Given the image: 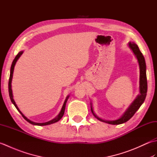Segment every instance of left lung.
I'll return each mask as SVG.
<instances>
[{"instance_id": "obj_1", "label": "left lung", "mask_w": 157, "mask_h": 157, "mask_svg": "<svg viewBox=\"0 0 157 157\" xmlns=\"http://www.w3.org/2000/svg\"><path fill=\"white\" fill-rule=\"evenodd\" d=\"M129 47L131 48L132 51L134 52V54L137 58L138 61V64L140 67V94L134 100V101L132 103V105L129 106V107L126 110V111L124 113L121 117L119 119L114 120V121H106V120H103L96 115L94 111H93L92 103L91 104V111L93 115L95 117L98 119L99 121H101L102 122L107 123L109 124L112 125H119L121 124V123H125L128 121V120L131 119L136 112L138 111L140 106L143 104L144 100L146 96V92H147V78H146V62L144 56H143L142 53L140 51L138 45L135 44L134 42H129Z\"/></svg>"}]
</instances>
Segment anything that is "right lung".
<instances>
[{
	"instance_id": "right-lung-1",
	"label": "right lung",
	"mask_w": 157,
	"mask_h": 157,
	"mask_svg": "<svg viewBox=\"0 0 157 157\" xmlns=\"http://www.w3.org/2000/svg\"><path fill=\"white\" fill-rule=\"evenodd\" d=\"M23 51H21L19 52L17 55V56H15V58L14 59V60H13V61L12 63V65H11V71H10V76H9V96H10V98H11V101L12 102V103L13 105H14V106L16 107V109H17V111L21 113V115H22V117L23 118H24L26 121H27L28 122H29V123H31V124L32 125H40V126H42V125H50V124H52V123H56L59 121L60 119H61L62 118V117L63 116V115H64V113H65V106H66V103H67V99L69 97V96H67V97L66 98L65 101L64 102V104H63V107L61 110V112L59 113V114L55 118H54L53 119L51 120V121H49L48 122H45V123H35L34 121H32L31 120H29V119H28L27 117H26L25 116H24V115L23 114V113L20 111V110L19 109V108L17 107V106L16 103L14 101V99H13V93H12V89H11V82H12V78H13V71H14V67H15V63L17 62V61L19 59V58L20 57V56H21L22 54H23Z\"/></svg>"
}]
</instances>
